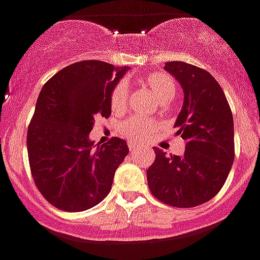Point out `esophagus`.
I'll return each instance as SVG.
<instances>
[{
    "instance_id": "34e87169",
    "label": "esophagus",
    "mask_w": 260,
    "mask_h": 260,
    "mask_svg": "<svg viewBox=\"0 0 260 260\" xmlns=\"http://www.w3.org/2000/svg\"><path fill=\"white\" fill-rule=\"evenodd\" d=\"M128 148H129V150L134 153V152H137V150H140V147L139 145H136V144L134 143H129L128 144Z\"/></svg>"
}]
</instances>
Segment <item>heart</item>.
<instances>
[{"instance_id": "b5f03b06", "label": "heart", "mask_w": 260, "mask_h": 260, "mask_svg": "<svg viewBox=\"0 0 260 260\" xmlns=\"http://www.w3.org/2000/svg\"><path fill=\"white\" fill-rule=\"evenodd\" d=\"M143 83L154 93L160 103H169L176 95L177 84L173 76L164 71H153L141 78ZM128 100V88L124 82H119L112 88L110 96L111 108L115 112H120ZM157 124L153 120H145L140 117H129L119 125V132L132 143H144L156 132Z\"/></svg>"}]
</instances>
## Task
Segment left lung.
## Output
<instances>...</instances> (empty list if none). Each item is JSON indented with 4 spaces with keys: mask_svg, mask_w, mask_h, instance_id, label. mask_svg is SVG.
I'll return each mask as SVG.
<instances>
[{
    "mask_svg": "<svg viewBox=\"0 0 260 260\" xmlns=\"http://www.w3.org/2000/svg\"><path fill=\"white\" fill-rule=\"evenodd\" d=\"M184 89V106L174 126L186 141L182 156L154 148L148 168L150 193L174 208H194L214 197L234 162V121L229 102L214 76L185 62L165 67Z\"/></svg>",
    "mask_w": 260,
    "mask_h": 260,
    "instance_id": "obj_1",
    "label": "left lung"
}]
</instances>
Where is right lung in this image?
<instances>
[{"instance_id": "obj_1", "label": "right lung", "mask_w": 260, "mask_h": 260, "mask_svg": "<svg viewBox=\"0 0 260 260\" xmlns=\"http://www.w3.org/2000/svg\"><path fill=\"white\" fill-rule=\"evenodd\" d=\"M126 70L80 60L41 89L27 128V154L37 189L59 210H87L111 191L115 172L129 152L126 141L112 137L93 145L88 135L96 117L111 115V92Z\"/></svg>"}]
</instances>
